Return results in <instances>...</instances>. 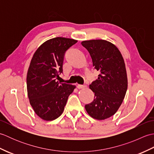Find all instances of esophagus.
Returning a JSON list of instances; mask_svg holds the SVG:
<instances>
[{"mask_svg":"<svg viewBox=\"0 0 154 154\" xmlns=\"http://www.w3.org/2000/svg\"><path fill=\"white\" fill-rule=\"evenodd\" d=\"M77 87L78 88V89H83V88H85L86 86L85 85H83L78 84L77 85Z\"/></svg>","mask_w":154,"mask_h":154,"instance_id":"1","label":"esophagus"}]
</instances>
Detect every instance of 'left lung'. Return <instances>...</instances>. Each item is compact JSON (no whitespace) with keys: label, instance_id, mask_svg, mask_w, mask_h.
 Returning <instances> with one entry per match:
<instances>
[{"label":"left lung","instance_id":"1","mask_svg":"<svg viewBox=\"0 0 154 154\" xmlns=\"http://www.w3.org/2000/svg\"><path fill=\"white\" fill-rule=\"evenodd\" d=\"M81 44L89 51L94 69L100 72L98 79L89 85L94 93V100L85 107L93 119H106L116 112L127 91L124 59L116 45L108 41L87 40Z\"/></svg>","mask_w":154,"mask_h":154}]
</instances>
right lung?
I'll use <instances>...</instances> for the list:
<instances>
[{
    "label": "right lung",
    "instance_id": "right-lung-1",
    "mask_svg": "<svg viewBox=\"0 0 154 154\" xmlns=\"http://www.w3.org/2000/svg\"><path fill=\"white\" fill-rule=\"evenodd\" d=\"M73 39L57 37L42 44L32 58L27 73V91L31 106L44 120H54L63 113L75 85L59 83L65 52L76 44Z\"/></svg>",
    "mask_w": 154,
    "mask_h": 154
}]
</instances>
